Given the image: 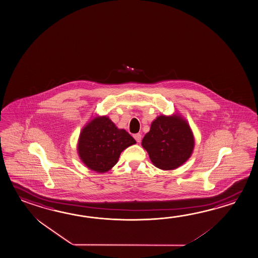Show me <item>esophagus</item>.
I'll return each mask as SVG.
<instances>
[{
	"label": "esophagus",
	"mask_w": 258,
	"mask_h": 258,
	"mask_svg": "<svg viewBox=\"0 0 258 258\" xmlns=\"http://www.w3.org/2000/svg\"><path fill=\"white\" fill-rule=\"evenodd\" d=\"M133 137H134V139L136 140V142H141V141H142V134H140V133L134 134Z\"/></svg>",
	"instance_id": "1"
}]
</instances>
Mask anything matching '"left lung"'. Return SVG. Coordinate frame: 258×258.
Wrapping results in <instances>:
<instances>
[{
	"label": "left lung",
	"instance_id": "1",
	"mask_svg": "<svg viewBox=\"0 0 258 258\" xmlns=\"http://www.w3.org/2000/svg\"><path fill=\"white\" fill-rule=\"evenodd\" d=\"M142 145L156 167L173 170L190 157L194 136L188 124L180 116H160L152 123Z\"/></svg>",
	"mask_w": 258,
	"mask_h": 258
}]
</instances>
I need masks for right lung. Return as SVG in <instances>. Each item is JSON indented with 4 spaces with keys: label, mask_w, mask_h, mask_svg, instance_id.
I'll return each instance as SVG.
<instances>
[{
    "label": "right lung",
    "mask_w": 258,
    "mask_h": 258,
    "mask_svg": "<svg viewBox=\"0 0 258 258\" xmlns=\"http://www.w3.org/2000/svg\"><path fill=\"white\" fill-rule=\"evenodd\" d=\"M135 143L125 130L117 128L107 116H101L83 130L78 153L88 168L105 173L117 163L123 150Z\"/></svg>",
    "instance_id": "add662e5"
}]
</instances>
